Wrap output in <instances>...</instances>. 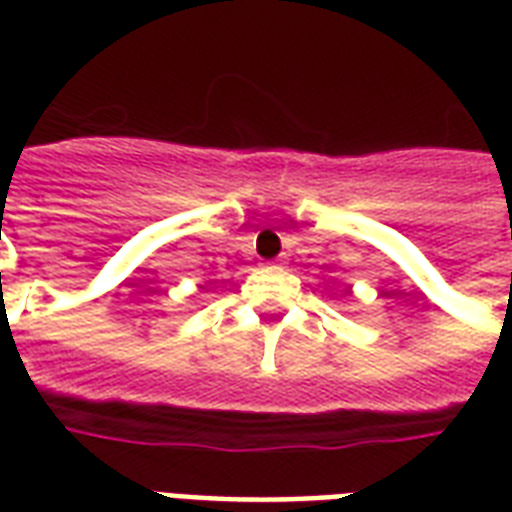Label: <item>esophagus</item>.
<instances>
[{"instance_id":"34e87169","label":"esophagus","mask_w":512,"mask_h":512,"mask_svg":"<svg viewBox=\"0 0 512 512\" xmlns=\"http://www.w3.org/2000/svg\"><path fill=\"white\" fill-rule=\"evenodd\" d=\"M271 268H277V266H271Z\"/></svg>"}]
</instances>
